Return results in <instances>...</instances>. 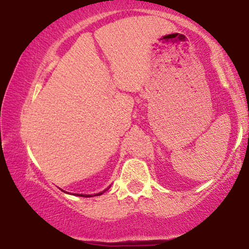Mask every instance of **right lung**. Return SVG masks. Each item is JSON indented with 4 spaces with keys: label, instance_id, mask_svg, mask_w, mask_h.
Here are the masks:
<instances>
[{
    "label": "right lung",
    "instance_id": "add662e5",
    "mask_svg": "<svg viewBox=\"0 0 249 249\" xmlns=\"http://www.w3.org/2000/svg\"><path fill=\"white\" fill-rule=\"evenodd\" d=\"M104 192H105V190H104ZM104 192H102V193H98V194H96V196H98V195H102V194H103ZM79 196H83V195H79ZM88 196H89V195H86V196H85V197H88Z\"/></svg>",
    "mask_w": 249,
    "mask_h": 249
}]
</instances>
